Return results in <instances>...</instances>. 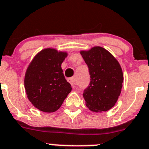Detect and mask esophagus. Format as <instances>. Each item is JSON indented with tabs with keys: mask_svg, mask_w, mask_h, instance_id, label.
Returning a JSON list of instances; mask_svg holds the SVG:
<instances>
[{
	"mask_svg": "<svg viewBox=\"0 0 149 149\" xmlns=\"http://www.w3.org/2000/svg\"><path fill=\"white\" fill-rule=\"evenodd\" d=\"M69 82H70V83L71 86H72V87H74V86H76V84H77L75 77H71V78L69 79Z\"/></svg>",
	"mask_w": 149,
	"mask_h": 149,
	"instance_id": "obj_1",
	"label": "esophagus"
}]
</instances>
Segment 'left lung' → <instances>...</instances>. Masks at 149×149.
I'll return each mask as SVG.
<instances>
[{"mask_svg": "<svg viewBox=\"0 0 149 149\" xmlns=\"http://www.w3.org/2000/svg\"><path fill=\"white\" fill-rule=\"evenodd\" d=\"M80 54L88 67L90 83L83 92L86 106L94 112L109 111L115 105L123 86V74L117 60L100 46Z\"/></svg>", "mask_w": 149, "mask_h": 149, "instance_id": "left-lung-1", "label": "left lung"}]
</instances>
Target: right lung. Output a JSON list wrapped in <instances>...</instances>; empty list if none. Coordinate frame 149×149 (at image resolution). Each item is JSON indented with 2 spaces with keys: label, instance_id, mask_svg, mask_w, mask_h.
<instances>
[{
  "label": "right lung",
  "instance_id": "obj_1",
  "mask_svg": "<svg viewBox=\"0 0 149 149\" xmlns=\"http://www.w3.org/2000/svg\"><path fill=\"white\" fill-rule=\"evenodd\" d=\"M67 55L66 51L45 48L29 65L25 74V89L29 102L39 111L46 113L57 111L71 92V85L61 68Z\"/></svg>",
  "mask_w": 149,
  "mask_h": 149
}]
</instances>
